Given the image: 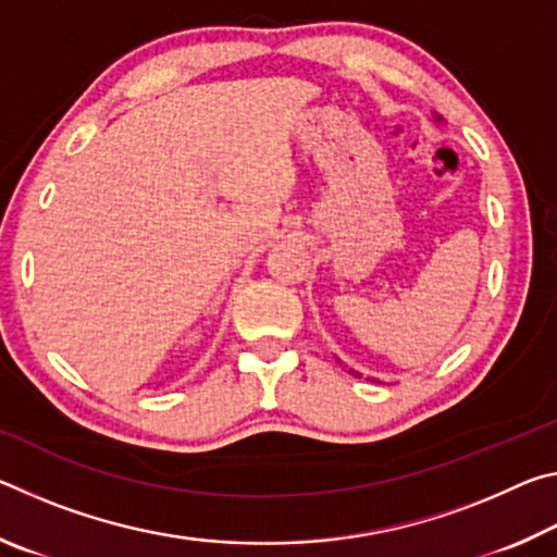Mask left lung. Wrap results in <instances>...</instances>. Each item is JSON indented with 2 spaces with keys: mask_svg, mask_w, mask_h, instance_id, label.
<instances>
[{
  "mask_svg": "<svg viewBox=\"0 0 557 557\" xmlns=\"http://www.w3.org/2000/svg\"><path fill=\"white\" fill-rule=\"evenodd\" d=\"M348 373H354V375H356V379H361V373H356V371H348Z\"/></svg>",
  "mask_w": 557,
  "mask_h": 557,
  "instance_id": "obj_1",
  "label": "left lung"
}]
</instances>
